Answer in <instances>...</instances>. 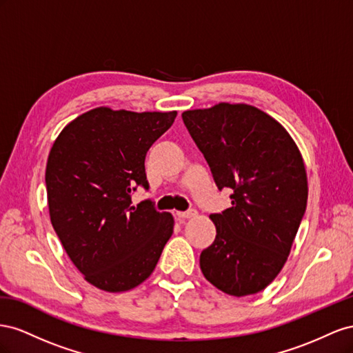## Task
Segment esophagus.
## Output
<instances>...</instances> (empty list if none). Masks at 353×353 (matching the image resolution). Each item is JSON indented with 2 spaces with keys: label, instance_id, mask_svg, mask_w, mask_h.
<instances>
[{
  "label": "esophagus",
  "instance_id": "1",
  "mask_svg": "<svg viewBox=\"0 0 353 353\" xmlns=\"http://www.w3.org/2000/svg\"><path fill=\"white\" fill-rule=\"evenodd\" d=\"M196 210H188V211H177L176 216L179 219H192V217H196Z\"/></svg>",
  "mask_w": 353,
  "mask_h": 353
}]
</instances>
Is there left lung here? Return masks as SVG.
<instances>
[{"mask_svg": "<svg viewBox=\"0 0 353 353\" xmlns=\"http://www.w3.org/2000/svg\"><path fill=\"white\" fill-rule=\"evenodd\" d=\"M183 123L232 207L211 214L217 235L199 266L226 294L265 290L285 265L307 203V177L294 140L263 110L238 103L185 110Z\"/></svg>", "mask_w": 353, "mask_h": 353, "instance_id": "1", "label": "left lung"}]
</instances>
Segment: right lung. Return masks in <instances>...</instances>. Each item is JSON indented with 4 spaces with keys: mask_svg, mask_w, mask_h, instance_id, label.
<instances>
[{
    "mask_svg": "<svg viewBox=\"0 0 353 353\" xmlns=\"http://www.w3.org/2000/svg\"><path fill=\"white\" fill-rule=\"evenodd\" d=\"M176 115L96 108L69 123L50 150V220L72 263L100 290L142 284L173 234V216L150 199L134 207L132 192L149 189L146 152Z\"/></svg>",
    "mask_w": 353,
    "mask_h": 353,
    "instance_id": "add662e5",
    "label": "right lung"
}]
</instances>
